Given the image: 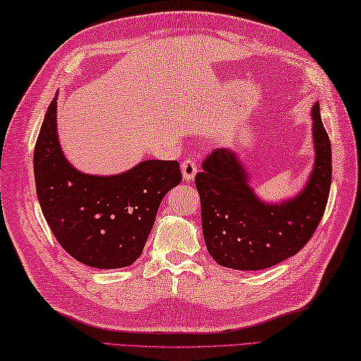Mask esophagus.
Segmentation results:
<instances>
[{"label":"esophagus","instance_id":"34e87169","mask_svg":"<svg viewBox=\"0 0 361 361\" xmlns=\"http://www.w3.org/2000/svg\"><path fill=\"white\" fill-rule=\"evenodd\" d=\"M197 171H198V164L194 158H186L185 161H183L181 172H183V178H185L186 181L194 180Z\"/></svg>","mask_w":361,"mask_h":361}]
</instances>
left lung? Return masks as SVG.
I'll use <instances>...</instances> for the list:
<instances>
[{
  "instance_id": "left-lung-1",
  "label": "left lung",
  "mask_w": 361,
  "mask_h": 361,
  "mask_svg": "<svg viewBox=\"0 0 361 361\" xmlns=\"http://www.w3.org/2000/svg\"><path fill=\"white\" fill-rule=\"evenodd\" d=\"M315 164L296 197L267 203L250 186V175L231 149H214L195 175L202 228L212 259L234 270H264L301 250L323 217L332 183L331 140L319 104L312 106Z\"/></svg>"
}]
</instances>
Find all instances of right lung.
I'll return each mask as SVG.
<instances>
[{
  "label": "right lung",
  "instance_id": "obj_1",
  "mask_svg": "<svg viewBox=\"0 0 361 361\" xmlns=\"http://www.w3.org/2000/svg\"><path fill=\"white\" fill-rule=\"evenodd\" d=\"M37 197L52 234L68 255L93 268L132 265L141 256L163 197L180 185L178 161L147 159L111 176L82 173L57 136V96L44 114L34 150Z\"/></svg>",
  "mask_w": 361,
  "mask_h": 361
}]
</instances>
